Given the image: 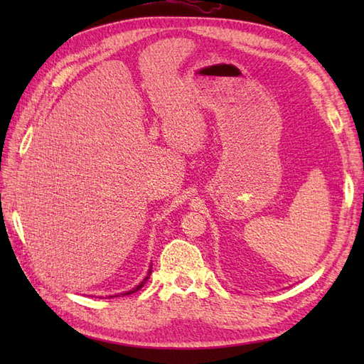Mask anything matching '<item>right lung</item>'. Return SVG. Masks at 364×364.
<instances>
[{"mask_svg": "<svg viewBox=\"0 0 364 364\" xmlns=\"http://www.w3.org/2000/svg\"><path fill=\"white\" fill-rule=\"evenodd\" d=\"M150 274H151V269H150V272H149V275H146L145 278H144V282H141V284H137L136 286V288L133 289V291H128V292H125V294H133V292H136V291H139V289H141L142 288V286L146 283V280H149V278H150ZM125 294H123V296H125ZM109 297H112V296H109ZM114 297H119V296H114Z\"/></svg>", "mask_w": 364, "mask_h": 364, "instance_id": "obj_1", "label": "right lung"}]
</instances>
